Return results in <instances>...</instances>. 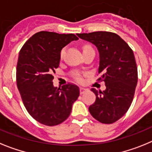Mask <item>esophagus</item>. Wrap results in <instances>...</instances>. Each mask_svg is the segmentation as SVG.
I'll list each match as a JSON object with an SVG mask.
<instances>
[{
	"label": "esophagus",
	"mask_w": 152,
	"mask_h": 152,
	"mask_svg": "<svg viewBox=\"0 0 152 152\" xmlns=\"http://www.w3.org/2000/svg\"><path fill=\"white\" fill-rule=\"evenodd\" d=\"M80 94H83L84 92L87 90V89H86V88H83V87H80Z\"/></svg>",
	"instance_id": "obj_1"
}]
</instances>
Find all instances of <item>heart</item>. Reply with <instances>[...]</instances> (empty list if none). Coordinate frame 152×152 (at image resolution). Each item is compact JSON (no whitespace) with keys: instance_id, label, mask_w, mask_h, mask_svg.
<instances>
[{"instance_id":"1","label":"heart","mask_w":152,"mask_h":152,"mask_svg":"<svg viewBox=\"0 0 152 152\" xmlns=\"http://www.w3.org/2000/svg\"><path fill=\"white\" fill-rule=\"evenodd\" d=\"M90 49H92L90 46H89V45H86V46H84L83 47V51L86 50H90ZM63 50H62L61 53H60L61 54V56L63 55ZM73 76H74L76 80H77L78 82H82L83 80V76H82V74L81 73H80V72H75L74 74H73Z\"/></svg>"}]
</instances>
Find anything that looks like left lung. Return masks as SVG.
Segmentation results:
<instances>
[{
    "mask_svg": "<svg viewBox=\"0 0 152 152\" xmlns=\"http://www.w3.org/2000/svg\"><path fill=\"white\" fill-rule=\"evenodd\" d=\"M81 39L94 44L99 53L98 80L105 82L106 89L98 91L94 103L89 108L92 117L104 124L118 121L127 113L138 83V69L133 51L118 34L106 31L79 34Z\"/></svg>",
    "mask_w": 152,
    "mask_h": 152,
    "instance_id": "left-lung-1",
    "label": "left lung"
}]
</instances>
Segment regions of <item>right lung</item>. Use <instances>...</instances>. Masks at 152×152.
I'll use <instances>...</instances> for the list:
<instances>
[{
	"label": "right lung",
	"instance_id": "obj_1",
	"mask_svg": "<svg viewBox=\"0 0 152 152\" xmlns=\"http://www.w3.org/2000/svg\"><path fill=\"white\" fill-rule=\"evenodd\" d=\"M78 39L72 34L40 31L20 51L16 73L18 90L29 114L43 125L53 126L64 122L80 96L74 84L62 89L54 86L52 75L59 67L62 49Z\"/></svg>",
	"mask_w": 152,
	"mask_h": 152
}]
</instances>
